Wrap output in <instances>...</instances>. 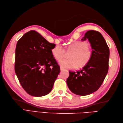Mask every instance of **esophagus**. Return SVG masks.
<instances>
[{"label":"esophagus","mask_w":123,"mask_h":123,"mask_svg":"<svg viewBox=\"0 0 123 123\" xmlns=\"http://www.w3.org/2000/svg\"><path fill=\"white\" fill-rule=\"evenodd\" d=\"M64 70V68H62L61 67V71H63Z\"/></svg>","instance_id":"esophagus-1"}]
</instances>
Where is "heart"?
Listing matches in <instances>:
<instances>
[{"instance_id":"obj_1","label":"heart","mask_w":123,"mask_h":123,"mask_svg":"<svg viewBox=\"0 0 123 123\" xmlns=\"http://www.w3.org/2000/svg\"><path fill=\"white\" fill-rule=\"evenodd\" d=\"M67 53L69 59H63L59 62L63 68L72 69L76 68H83L90 62L92 56V51L87 42L76 41L70 44L66 50L60 45H56L52 50V54L57 61L64 58Z\"/></svg>"}]
</instances>
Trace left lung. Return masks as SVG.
Listing matches in <instances>:
<instances>
[{
  "label": "left lung",
  "instance_id": "8db88e82",
  "mask_svg": "<svg viewBox=\"0 0 123 123\" xmlns=\"http://www.w3.org/2000/svg\"><path fill=\"white\" fill-rule=\"evenodd\" d=\"M87 39L92 49V56L88 64L76 72L69 71L67 84L70 90L79 95H87L97 91L108 71L109 49L100 33L90 30L81 40Z\"/></svg>",
  "mask_w": 123,
  "mask_h": 123
}]
</instances>
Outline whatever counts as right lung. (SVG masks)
<instances>
[{
    "label": "right lung",
    "instance_id": "obj_1",
    "mask_svg": "<svg viewBox=\"0 0 123 123\" xmlns=\"http://www.w3.org/2000/svg\"><path fill=\"white\" fill-rule=\"evenodd\" d=\"M55 47L35 31H30L18 41L15 71L21 86L29 95L39 97L51 92L60 67L52 50Z\"/></svg>",
    "mask_w": 123,
    "mask_h": 123
}]
</instances>
